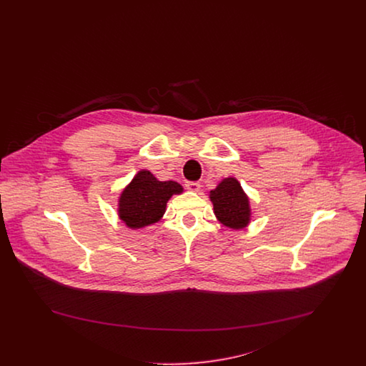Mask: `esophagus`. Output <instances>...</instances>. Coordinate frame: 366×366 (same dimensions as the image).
Listing matches in <instances>:
<instances>
[{"mask_svg":"<svg viewBox=\"0 0 366 366\" xmlns=\"http://www.w3.org/2000/svg\"><path fill=\"white\" fill-rule=\"evenodd\" d=\"M185 187H187V189H188V191L197 192L199 189H200V187H202V185H200L199 182L189 181V182H187V184H185Z\"/></svg>","mask_w":366,"mask_h":366,"instance_id":"34e87169","label":"esophagus"}]
</instances>
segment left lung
<instances>
[{"label":"left lung","instance_id":"1","mask_svg":"<svg viewBox=\"0 0 366 366\" xmlns=\"http://www.w3.org/2000/svg\"><path fill=\"white\" fill-rule=\"evenodd\" d=\"M215 217L230 229H243L248 225L251 209L247 194L236 178H225L209 192Z\"/></svg>","mask_w":366,"mask_h":366}]
</instances>
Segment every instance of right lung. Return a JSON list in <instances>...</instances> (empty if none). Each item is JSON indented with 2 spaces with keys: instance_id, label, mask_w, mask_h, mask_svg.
Instances as JSON below:
<instances>
[{
  "instance_id": "right-lung-1",
  "label": "right lung",
  "mask_w": 366,
  "mask_h": 366,
  "mask_svg": "<svg viewBox=\"0 0 366 366\" xmlns=\"http://www.w3.org/2000/svg\"><path fill=\"white\" fill-rule=\"evenodd\" d=\"M182 187L174 181H159L148 170H141L119 197V218L132 229L157 222L169 199L179 194Z\"/></svg>"
}]
</instances>
